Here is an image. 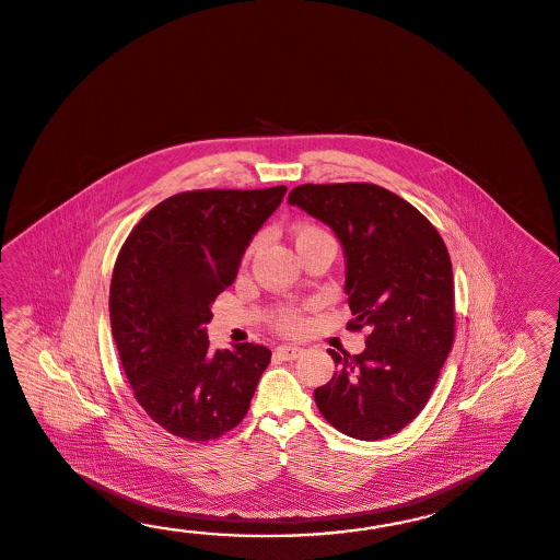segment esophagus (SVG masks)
<instances>
[{
  "instance_id": "obj_1",
  "label": "esophagus",
  "mask_w": 560,
  "mask_h": 560,
  "mask_svg": "<svg viewBox=\"0 0 560 560\" xmlns=\"http://www.w3.org/2000/svg\"><path fill=\"white\" fill-rule=\"evenodd\" d=\"M275 353H277L281 360L293 361L298 360L299 355L303 353V349L298 348V346H279V348L275 349Z\"/></svg>"
}]
</instances>
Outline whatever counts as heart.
I'll use <instances>...</instances> for the list:
<instances>
[{"label": "heart", "instance_id": "1", "mask_svg": "<svg viewBox=\"0 0 560 560\" xmlns=\"http://www.w3.org/2000/svg\"><path fill=\"white\" fill-rule=\"evenodd\" d=\"M291 236H293V243H295L298 253L315 247V245H329V247L336 249L334 236L329 235L324 226H319V224H298V226H293ZM273 327L277 331L287 334V336H298V334L303 331V327H305L303 311L298 310V307H283V310L275 315Z\"/></svg>", "mask_w": 560, "mask_h": 560}]
</instances>
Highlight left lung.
<instances>
[{
	"label": "left lung",
	"mask_w": 560,
	"mask_h": 560,
	"mask_svg": "<svg viewBox=\"0 0 560 560\" xmlns=\"http://www.w3.org/2000/svg\"><path fill=\"white\" fill-rule=\"evenodd\" d=\"M289 202L334 229L348 265V329H370L358 355L329 349L337 372L315 404L351 438L398 434L428 404L454 343L446 243L408 200L372 183L301 185Z\"/></svg>",
	"instance_id": "obj_1"
}]
</instances>
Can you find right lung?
Returning <instances> with one entry per match:
<instances>
[{
  "label": "right lung",
  "instance_id": "add662e5",
  "mask_svg": "<svg viewBox=\"0 0 560 560\" xmlns=\"http://www.w3.org/2000/svg\"><path fill=\"white\" fill-rule=\"evenodd\" d=\"M287 187L187 190L159 202L116 257L110 325L140 408L168 434L209 442L247 416L271 349L209 346L211 303Z\"/></svg>",
  "mask_w": 560,
  "mask_h": 560
}]
</instances>
